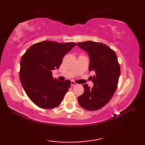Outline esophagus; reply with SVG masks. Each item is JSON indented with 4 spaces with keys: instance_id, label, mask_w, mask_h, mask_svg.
Returning <instances> with one entry per match:
<instances>
[{
    "instance_id": "esophagus-1",
    "label": "esophagus",
    "mask_w": 145,
    "mask_h": 145,
    "mask_svg": "<svg viewBox=\"0 0 145 145\" xmlns=\"http://www.w3.org/2000/svg\"><path fill=\"white\" fill-rule=\"evenodd\" d=\"M75 85H76V83L74 81L71 80V86H75Z\"/></svg>"
}]
</instances>
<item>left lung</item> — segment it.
<instances>
[{"mask_svg": "<svg viewBox=\"0 0 145 145\" xmlns=\"http://www.w3.org/2000/svg\"><path fill=\"white\" fill-rule=\"evenodd\" d=\"M90 57L89 71H94L91 89L83 84L84 92L78 98L80 106L89 111L100 110L110 102L118 87L120 66L114 50L102 43L88 41L77 43Z\"/></svg>", "mask_w": 145, "mask_h": 145, "instance_id": "obj_1", "label": "left lung"}]
</instances>
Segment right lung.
<instances>
[{
	"instance_id": "1",
	"label": "right lung",
	"mask_w": 145,
	"mask_h": 145,
	"mask_svg": "<svg viewBox=\"0 0 145 145\" xmlns=\"http://www.w3.org/2000/svg\"><path fill=\"white\" fill-rule=\"evenodd\" d=\"M76 44L43 41L29 47L22 57L20 79L28 98L39 108L58 106L71 86V81L53 78L65 55Z\"/></svg>"
}]
</instances>
